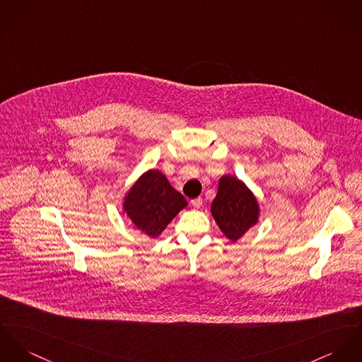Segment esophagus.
<instances>
[{"mask_svg":"<svg viewBox=\"0 0 362 362\" xmlns=\"http://www.w3.org/2000/svg\"><path fill=\"white\" fill-rule=\"evenodd\" d=\"M192 205H193L194 208H201V206H202V198H201V197L195 198V199L192 201Z\"/></svg>","mask_w":362,"mask_h":362,"instance_id":"34e87169","label":"esophagus"}]
</instances>
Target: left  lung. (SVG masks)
<instances>
[{
    "label": "left lung",
    "instance_id": "8db88e82",
    "mask_svg": "<svg viewBox=\"0 0 362 362\" xmlns=\"http://www.w3.org/2000/svg\"><path fill=\"white\" fill-rule=\"evenodd\" d=\"M211 212L223 234L233 243L238 241L259 221L256 197L240 179L224 175L211 205Z\"/></svg>",
    "mask_w": 362,
    "mask_h": 362
}]
</instances>
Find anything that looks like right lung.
I'll list each match as a JSON object with an SVG mask.
<instances>
[{
    "label": "right lung",
    "instance_id": "obj_1",
    "mask_svg": "<svg viewBox=\"0 0 362 362\" xmlns=\"http://www.w3.org/2000/svg\"><path fill=\"white\" fill-rule=\"evenodd\" d=\"M187 201L157 169L144 172L124 198V211L140 231L158 237Z\"/></svg>",
    "mask_w": 362,
    "mask_h": 362
}]
</instances>
